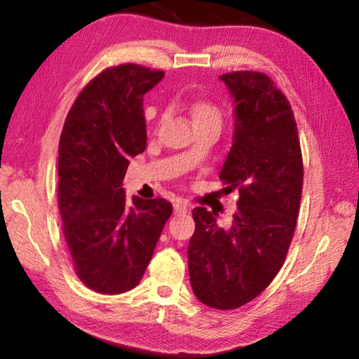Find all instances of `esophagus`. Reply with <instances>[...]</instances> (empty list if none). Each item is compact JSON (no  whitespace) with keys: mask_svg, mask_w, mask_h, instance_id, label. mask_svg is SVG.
I'll use <instances>...</instances> for the list:
<instances>
[{"mask_svg":"<svg viewBox=\"0 0 359 359\" xmlns=\"http://www.w3.org/2000/svg\"><path fill=\"white\" fill-rule=\"evenodd\" d=\"M190 210V204L187 201H182V199H177V201L174 203V212L175 214H187V212Z\"/></svg>","mask_w":359,"mask_h":359,"instance_id":"1","label":"esophagus"}]
</instances>
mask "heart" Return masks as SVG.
<instances>
[{"label":"heart","instance_id":"b5f03b06","mask_svg":"<svg viewBox=\"0 0 359 359\" xmlns=\"http://www.w3.org/2000/svg\"><path fill=\"white\" fill-rule=\"evenodd\" d=\"M194 126L199 125H222V111L208 101L194 102L190 109Z\"/></svg>","mask_w":359,"mask_h":359}]
</instances>
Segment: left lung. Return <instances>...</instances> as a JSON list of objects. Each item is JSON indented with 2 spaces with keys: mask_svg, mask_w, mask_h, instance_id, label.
Listing matches in <instances>:
<instances>
[{
  "mask_svg": "<svg viewBox=\"0 0 359 359\" xmlns=\"http://www.w3.org/2000/svg\"><path fill=\"white\" fill-rule=\"evenodd\" d=\"M233 98V145L220 180L238 188L229 228L217 214L193 209L188 271L194 296L231 311L255 299L277 276L293 239L302 193V155L288 100L266 74L218 76Z\"/></svg>",
  "mask_w": 359,
  "mask_h": 359,
  "instance_id": "obj_1",
  "label": "left lung"
}]
</instances>
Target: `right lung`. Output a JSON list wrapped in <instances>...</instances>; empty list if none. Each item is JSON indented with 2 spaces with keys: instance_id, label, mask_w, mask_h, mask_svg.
Returning <instances> with one entry per match:
<instances>
[{
  "instance_id": "1",
  "label": "right lung",
  "mask_w": 359,
  "mask_h": 359,
  "mask_svg": "<svg viewBox=\"0 0 359 359\" xmlns=\"http://www.w3.org/2000/svg\"><path fill=\"white\" fill-rule=\"evenodd\" d=\"M165 77L137 65L109 68L72 104L58 145V208L79 278L102 294L141 282L163 226L166 199H126L131 158L147 142L144 95Z\"/></svg>"
}]
</instances>
